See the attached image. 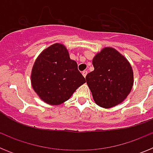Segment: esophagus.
Returning a JSON list of instances; mask_svg holds the SVG:
<instances>
[{
	"instance_id": "obj_1",
	"label": "esophagus",
	"mask_w": 153,
	"mask_h": 153,
	"mask_svg": "<svg viewBox=\"0 0 153 153\" xmlns=\"http://www.w3.org/2000/svg\"><path fill=\"white\" fill-rule=\"evenodd\" d=\"M82 74H83V76H84V77H86V74H87V71H86V70H84V71H83V72H82Z\"/></svg>"
}]
</instances>
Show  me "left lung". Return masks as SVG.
I'll use <instances>...</instances> for the list:
<instances>
[{
  "instance_id": "8db88e82",
  "label": "left lung",
  "mask_w": 153,
  "mask_h": 153,
  "mask_svg": "<svg viewBox=\"0 0 153 153\" xmlns=\"http://www.w3.org/2000/svg\"><path fill=\"white\" fill-rule=\"evenodd\" d=\"M92 63L94 70L86 75V79L94 102L105 109L122 103L134 83L128 60L116 49L106 47L97 53Z\"/></svg>"
}]
</instances>
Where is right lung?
I'll use <instances>...</instances> for the list:
<instances>
[{
  "instance_id": "obj_1",
  "label": "right lung",
  "mask_w": 153,
  "mask_h": 153,
  "mask_svg": "<svg viewBox=\"0 0 153 153\" xmlns=\"http://www.w3.org/2000/svg\"><path fill=\"white\" fill-rule=\"evenodd\" d=\"M31 85L42 101L57 106L68 100L86 79L70 59L63 44L56 43L44 49L35 60Z\"/></svg>"
}]
</instances>
